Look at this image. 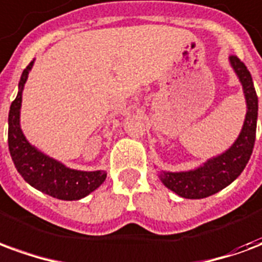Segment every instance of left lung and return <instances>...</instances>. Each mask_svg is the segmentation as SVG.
Instances as JSON below:
<instances>
[{"label": "left lung", "mask_w": 262, "mask_h": 262, "mask_svg": "<svg viewBox=\"0 0 262 262\" xmlns=\"http://www.w3.org/2000/svg\"><path fill=\"white\" fill-rule=\"evenodd\" d=\"M230 66L243 85L247 103L244 125L237 140L225 153L209 159L195 170L170 172L161 171L160 180L172 192L187 199H202L219 192L240 176L253 153L258 118V98L253 78L246 64L237 56H230Z\"/></svg>", "instance_id": "8db88e82"}]
</instances>
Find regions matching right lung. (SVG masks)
I'll return each instance as SVG.
<instances>
[{
    "label": "right lung",
    "instance_id": "add662e5",
    "mask_svg": "<svg viewBox=\"0 0 262 262\" xmlns=\"http://www.w3.org/2000/svg\"><path fill=\"white\" fill-rule=\"evenodd\" d=\"M33 61L24 70L20 75L18 95L11 103L8 115V146L16 170L29 185L43 193L61 201H78L90 195L106 178V172L98 171H78L66 167L63 163L39 151L26 140L20 129V105L22 91L28 80Z\"/></svg>",
    "mask_w": 262,
    "mask_h": 262
}]
</instances>
